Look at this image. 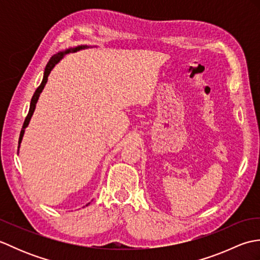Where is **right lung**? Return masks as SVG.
<instances>
[{
	"instance_id": "right-lung-1",
	"label": "right lung",
	"mask_w": 260,
	"mask_h": 260,
	"mask_svg": "<svg viewBox=\"0 0 260 260\" xmlns=\"http://www.w3.org/2000/svg\"><path fill=\"white\" fill-rule=\"evenodd\" d=\"M88 48H93V47H90V46H87V45H81V46H77L75 48H68L66 49V50H62V51H59L58 53L53 54V56L50 58V60H49V62L47 63L46 66V69H45V73H43V78H42V81L40 86H39L37 88V90L35 91V93H33L32 96V99H31V103H30V109H29V114H27L26 118L24 120L23 123V126H22V129H21V133H20V139H19V148H20V144L22 142V139H23V135H24V132H25V128L27 127V125H29L30 120H31V117L33 113H35V109H36V105L38 103V99L39 97H40V93L42 92L43 88H45L47 81H48V77L49 75H50L51 70L54 68V66H56L60 60H61L66 54L68 53H71V52H77L79 50H84V49H88ZM89 204V203H88ZM88 204H86V206H88Z\"/></svg>"
}]
</instances>
